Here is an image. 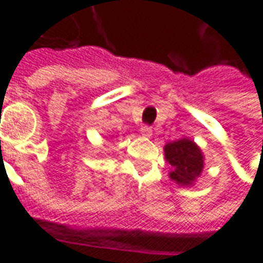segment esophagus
<instances>
[{
  "label": "esophagus",
  "mask_w": 263,
  "mask_h": 263,
  "mask_svg": "<svg viewBox=\"0 0 263 263\" xmlns=\"http://www.w3.org/2000/svg\"><path fill=\"white\" fill-rule=\"evenodd\" d=\"M141 134H142L143 137H151L152 135V126L142 125L141 126Z\"/></svg>",
  "instance_id": "esophagus-1"
}]
</instances>
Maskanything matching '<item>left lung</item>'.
Wrapping results in <instances>:
<instances>
[{
  "label": "left lung",
  "mask_w": 263,
  "mask_h": 263,
  "mask_svg": "<svg viewBox=\"0 0 263 263\" xmlns=\"http://www.w3.org/2000/svg\"><path fill=\"white\" fill-rule=\"evenodd\" d=\"M166 160L175 171L171 172V179L177 184L189 186L203 172V155L193 141L187 138L167 143L165 146Z\"/></svg>",
  "instance_id": "8db88e82"
}]
</instances>
